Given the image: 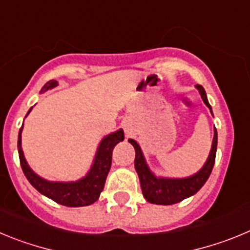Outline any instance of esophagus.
Instances as JSON below:
<instances>
[{"instance_id": "1", "label": "esophagus", "mask_w": 250, "mask_h": 250, "mask_svg": "<svg viewBox=\"0 0 250 250\" xmlns=\"http://www.w3.org/2000/svg\"><path fill=\"white\" fill-rule=\"evenodd\" d=\"M125 133H128V134H129L130 130H132V128H130V125H128V123H125Z\"/></svg>"}]
</instances>
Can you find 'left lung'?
<instances>
[{"label": "left lung", "instance_id": "8db88e82", "mask_svg": "<svg viewBox=\"0 0 250 250\" xmlns=\"http://www.w3.org/2000/svg\"><path fill=\"white\" fill-rule=\"evenodd\" d=\"M195 88L199 91L202 100L206 103V105L209 108L210 113L213 114L212 107L209 104L207 93L204 88L199 84L195 86ZM130 145L134 147L136 150V159H134V168L137 170V174L139 177L141 182V188L143 197L146 201L152 204H161V206H170L182 202L186 198H189L194 195L198 190L201 189L209 175L212 173L213 166L215 162V153H217V145H218V133L217 129L214 128V136H213L212 148L209 152V156L207 158L206 163L203 167L198 170L194 174L184 178H168V177H157L154 173L148 167L146 162L145 154L142 152L141 146L137 143L134 139H128Z\"/></svg>", "mask_w": 250, "mask_h": 250}]
</instances>
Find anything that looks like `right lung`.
<instances>
[{"instance_id":"right-lung-1","label":"right lung","mask_w":250,"mask_h":250,"mask_svg":"<svg viewBox=\"0 0 250 250\" xmlns=\"http://www.w3.org/2000/svg\"><path fill=\"white\" fill-rule=\"evenodd\" d=\"M56 86H58L57 81H49L42 87L40 93H44L48 89L55 88ZM32 108L33 107H31L28 109L26 117L30 114ZM22 129H23V125L20 129L19 142H17L20 162H21L22 170H23L26 178L28 179V182L35 187L38 192L46 195L49 199L55 201L56 203L66 207L91 206V204L97 201L100 198L101 192L104 188L105 178H107L109 169H111L113 148L125 139L123 129L120 128L116 132H112V133L103 137L102 141L98 145L92 166L88 172H87V174L81 179H78V181L72 182L47 181V179L42 178L41 175H38L37 173L33 172L32 168L27 163L23 150H22Z\"/></svg>"}]
</instances>
